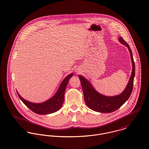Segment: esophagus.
<instances>
[{"instance_id":"obj_1","label":"esophagus","mask_w":149,"mask_h":149,"mask_svg":"<svg viewBox=\"0 0 149 149\" xmlns=\"http://www.w3.org/2000/svg\"><path fill=\"white\" fill-rule=\"evenodd\" d=\"M75 72H76L77 73H79V70H78V69H76V70H75Z\"/></svg>"}]
</instances>
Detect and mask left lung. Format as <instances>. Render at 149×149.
<instances>
[{"instance_id": "1", "label": "left lung", "mask_w": 149, "mask_h": 149, "mask_svg": "<svg viewBox=\"0 0 149 149\" xmlns=\"http://www.w3.org/2000/svg\"><path fill=\"white\" fill-rule=\"evenodd\" d=\"M118 41L128 48L130 52L132 63V71L126 88L121 93L113 96H107L97 91L91 83L84 77L79 75L84 102L92 110L100 113H111L120 108L129 98L133 90L134 78L135 76V65L132 50L129 45L120 37Z\"/></svg>"}]
</instances>
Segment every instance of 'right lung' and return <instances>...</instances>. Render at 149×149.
I'll return each instance as SVG.
<instances>
[{
    "label": "right lung",
    "instance_id": "add662e5",
    "mask_svg": "<svg viewBox=\"0 0 149 149\" xmlns=\"http://www.w3.org/2000/svg\"><path fill=\"white\" fill-rule=\"evenodd\" d=\"M73 73L68 75L61 82L56 94L52 97L43 103H34L28 102L23 99L19 95L18 92H16L19 98L23 103L34 113L38 115H47L53 113L58 111L62 106L64 102L65 89Z\"/></svg>",
    "mask_w": 149,
    "mask_h": 149
}]
</instances>
